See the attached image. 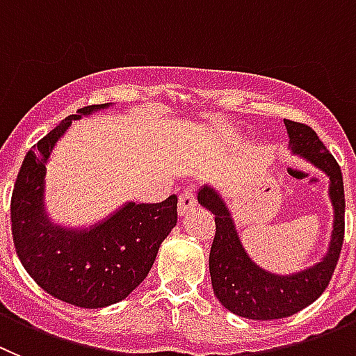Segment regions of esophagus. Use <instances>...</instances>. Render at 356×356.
<instances>
[{"instance_id":"34e87169","label":"esophagus","mask_w":356,"mask_h":356,"mask_svg":"<svg viewBox=\"0 0 356 356\" xmlns=\"http://www.w3.org/2000/svg\"><path fill=\"white\" fill-rule=\"evenodd\" d=\"M197 204V198H195V190L191 186L184 188V190L179 193V213L184 214L191 209V207Z\"/></svg>"}]
</instances>
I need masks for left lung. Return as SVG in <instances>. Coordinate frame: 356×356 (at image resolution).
I'll use <instances>...</instances> for the list:
<instances>
[{"instance_id":"left-lung-1","label":"left lung","mask_w":356,"mask_h":356,"mask_svg":"<svg viewBox=\"0 0 356 356\" xmlns=\"http://www.w3.org/2000/svg\"><path fill=\"white\" fill-rule=\"evenodd\" d=\"M284 122L289 133L291 150L309 159L330 177V198L334 204L335 220L328 254L321 262L289 277L268 273L246 255L229 209L220 195L209 186H204L198 191L200 206L214 214L216 225L209 254L214 294L230 312L257 321L289 318L316 302L332 280L344 241L346 202L341 166L312 127L294 120Z\"/></svg>"}]
</instances>
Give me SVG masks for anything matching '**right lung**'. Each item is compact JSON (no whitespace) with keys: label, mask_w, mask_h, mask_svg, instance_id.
I'll return each mask as SVG.
<instances>
[{"label":"right lung","mask_w":356,"mask_h":356,"mask_svg":"<svg viewBox=\"0 0 356 356\" xmlns=\"http://www.w3.org/2000/svg\"><path fill=\"white\" fill-rule=\"evenodd\" d=\"M108 104L69 115L28 150L10 204L12 236L24 270L51 296L85 309L117 303L140 286L154 264L159 245L177 223V197L134 204L90 230L51 225L44 213L46 161L72 120Z\"/></svg>","instance_id":"obj_1"}]
</instances>
